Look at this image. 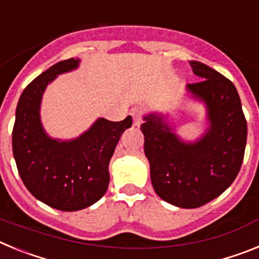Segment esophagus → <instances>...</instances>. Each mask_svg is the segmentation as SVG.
I'll return each mask as SVG.
<instances>
[{
    "label": "esophagus",
    "instance_id": "obj_1",
    "mask_svg": "<svg viewBox=\"0 0 259 259\" xmlns=\"http://www.w3.org/2000/svg\"><path fill=\"white\" fill-rule=\"evenodd\" d=\"M131 115H132V118H134V125H135V127H140V124H141V111H140V109H137V107L132 109Z\"/></svg>",
    "mask_w": 259,
    "mask_h": 259
}]
</instances>
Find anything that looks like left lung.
<instances>
[{"label":"left lung","instance_id":"1","mask_svg":"<svg viewBox=\"0 0 259 259\" xmlns=\"http://www.w3.org/2000/svg\"><path fill=\"white\" fill-rule=\"evenodd\" d=\"M201 77L187 84V97L205 109L203 132L196 140L178 134L172 114L143 116L144 152L155 193L183 209H196L221 196L236 179L245 153L248 127L236 87L218 71L189 62Z\"/></svg>","mask_w":259,"mask_h":259}]
</instances>
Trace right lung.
<instances>
[{"mask_svg":"<svg viewBox=\"0 0 259 259\" xmlns=\"http://www.w3.org/2000/svg\"><path fill=\"white\" fill-rule=\"evenodd\" d=\"M80 59L61 61L38 75L20 95L13 130V153L18 171L33 197L53 209L77 211L106 193L109 163L131 115L122 122L97 118L74 139L52 137L41 122L45 89L58 75L79 68Z\"/></svg>","mask_w":259,"mask_h":259,"instance_id":"add662e5","label":"right lung"}]
</instances>
